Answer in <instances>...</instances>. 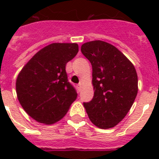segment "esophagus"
Instances as JSON below:
<instances>
[{
    "label": "esophagus",
    "mask_w": 159,
    "mask_h": 159,
    "mask_svg": "<svg viewBox=\"0 0 159 159\" xmlns=\"http://www.w3.org/2000/svg\"><path fill=\"white\" fill-rule=\"evenodd\" d=\"M82 83H79V84L77 85V88H78V90H79V91H81V90H82Z\"/></svg>",
    "instance_id": "esophagus-1"
}]
</instances>
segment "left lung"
<instances>
[{
    "instance_id": "1",
    "label": "left lung",
    "mask_w": 159,
    "mask_h": 159,
    "mask_svg": "<svg viewBox=\"0 0 159 159\" xmlns=\"http://www.w3.org/2000/svg\"><path fill=\"white\" fill-rule=\"evenodd\" d=\"M82 54L92 67L94 97L83 103L92 124L113 128L127 115L138 93V76L133 63L111 43L94 40L83 43Z\"/></svg>"
}]
</instances>
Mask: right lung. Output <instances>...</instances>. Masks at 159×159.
<instances>
[{
	"instance_id": "obj_1",
	"label": "right lung",
	"mask_w": 159,
	"mask_h": 159,
	"mask_svg": "<svg viewBox=\"0 0 159 159\" xmlns=\"http://www.w3.org/2000/svg\"><path fill=\"white\" fill-rule=\"evenodd\" d=\"M77 53L76 43H51L34 55L18 74L17 98L37 122H57L77 98L74 87L67 81L66 65Z\"/></svg>"
}]
</instances>
